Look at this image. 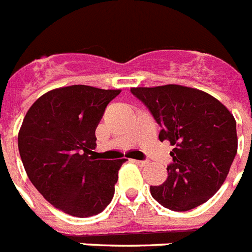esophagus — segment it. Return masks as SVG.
Returning a JSON list of instances; mask_svg holds the SVG:
<instances>
[{"mask_svg":"<svg viewBox=\"0 0 252 252\" xmlns=\"http://www.w3.org/2000/svg\"><path fill=\"white\" fill-rule=\"evenodd\" d=\"M134 162L136 163V165L141 166V167H143V166L148 165V161H139V159H134Z\"/></svg>","mask_w":252,"mask_h":252,"instance_id":"34e87169","label":"esophagus"}]
</instances>
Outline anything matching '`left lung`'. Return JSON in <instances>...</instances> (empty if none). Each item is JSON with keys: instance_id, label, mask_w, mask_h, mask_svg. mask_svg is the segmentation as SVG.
I'll return each instance as SVG.
<instances>
[{"instance_id": "obj_1", "label": "left lung", "mask_w": 252, "mask_h": 252, "mask_svg": "<svg viewBox=\"0 0 252 252\" xmlns=\"http://www.w3.org/2000/svg\"><path fill=\"white\" fill-rule=\"evenodd\" d=\"M131 93L161 126L159 140L174 145L167 179L151 187L152 197L174 211L209 201L225 182L237 155L233 114L210 94L182 85L132 87Z\"/></svg>"}]
</instances>
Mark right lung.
Listing matches in <instances>:
<instances>
[{
    "label": "right lung",
    "mask_w": 252,
    "mask_h": 252,
    "mask_svg": "<svg viewBox=\"0 0 252 252\" xmlns=\"http://www.w3.org/2000/svg\"><path fill=\"white\" fill-rule=\"evenodd\" d=\"M121 90L86 85L43 94L27 112L18 147L27 175L54 207L77 218L97 215L113 198L127 159H97L95 130Z\"/></svg>",
    "instance_id": "1"
}]
</instances>
